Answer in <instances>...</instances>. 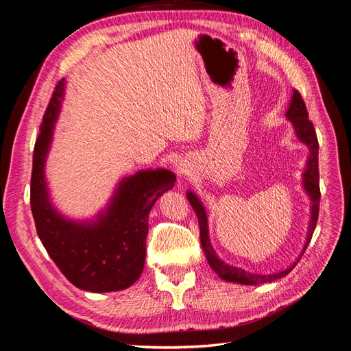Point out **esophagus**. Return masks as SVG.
I'll return each instance as SVG.
<instances>
[{
	"label": "esophagus",
	"mask_w": 351,
	"mask_h": 351,
	"mask_svg": "<svg viewBox=\"0 0 351 351\" xmlns=\"http://www.w3.org/2000/svg\"><path fill=\"white\" fill-rule=\"evenodd\" d=\"M184 173H186V171H184V168H178V174H180V177H182Z\"/></svg>",
	"instance_id": "34e87169"
}]
</instances>
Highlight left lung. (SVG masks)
<instances>
[{"mask_svg":"<svg viewBox=\"0 0 351 351\" xmlns=\"http://www.w3.org/2000/svg\"><path fill=\"white\" fill-rule=\"evenodd\" d=\"M287 120H289L293 127L297 139H299L302 143H304L307 147H309V156H307V162H306V169L303 173V189L307 193V196L311 197L312 206H311V221H309V228H307V236L303 250L300 253V256L297 258L289 268H285L278 272H272V274H253L249 271H244L241 268L232 267L230 263H226L217 254L210 244L209 239V230H208V217H206V210L204 204H202L200 199L193 193L189 192L186 193L187 200L190 202V205L195 209L197 221H199V230H200V243H202V249L205 252V256L208 259L209 267L218 274V277L224 281L228 282H237V284H244V285H259L265 282H272L277 281L285 275H289L291 269L295 267L297 262L300 261L303 256L304 250L309 246V243L312 240L313 231L317 222V214H319V200H321V190H319V167H317V152H319V143H317V137L316 132L313 129V124L309 120V114H307L306 110V104L302 99L300 93L297 90H293V97L290 99L289 110L285 112Z\"/></svg>","mask_w":351,"mask_h":351,"instance_id":"obj_1","label":"left lung"}]
</instances>
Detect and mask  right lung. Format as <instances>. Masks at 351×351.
Returning a JSON list of instances; mask_svg holds the SVG:
<instances>
[{"instance_id":"add662e5","label":"right lung","mask_w":351,"mask_h":351,"mask_svg":"<svg viewBox=\"0 0 351 351\" xmlns=\"http://www.w3.org/2000/svg\"><path fill=\"white\" fill-rule=\"evenodd\" d=\"M66 82L57 86L35 143L30 208L38 236L49 258L77 289L110 293L129 289L141 277L146 258L147 217L155 202L173 189L176 174L165 168L141 169L117 184L110 202L90 219H71L54 206L45 162L54 136Z\"/></svg>"}]
</instances>
